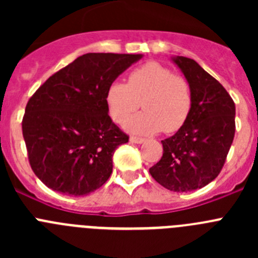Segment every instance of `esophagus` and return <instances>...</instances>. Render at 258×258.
Listing matches in <instances>:
<instances>
[{"mask_svg":"<svg viewBox=\"0 0 258 258\" xmlns=\"http://www.w3.org/2000/svg\"><path fill=\"white\" fill-rule=\"evenodd\" d=\"M131 142H133V143H143V142H145V138H142V137L132 136L131 137Z\"/></svg>","mask_w":258,"mask_h":258,"instance_id":"esophagus-1","label":"esophagus"}]
</instances>
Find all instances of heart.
<instances>
[{
	"mask_svg": "<svg viewBox=\"0 0 258 258\" xmlns=\"http://www.w3.org/2000/svg\"><path fill=\"white\" fill-rule=\"evenodd\" d=\"M106 106L113 121L122 125L140 108L143 111L127 122L137 134L177 132L192 108V89L186 77L169 67L147 61L127 74L126 84L113 81L106 90Z\"/></svg>",
	"mask_w": 258,
	"mask_h": 258,
	"instance_id": "obj_1",
	"label": "heart"
}]
</instances>
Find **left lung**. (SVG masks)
<instances>
[{"instance_id":"obj_1","label":"left lung","mask_w":258,"mask_h":258,"mask_svg":"<svg viewBox=\"0 0 258 258\" xmlns=\"http://www.w3.org/2000/svg\"><path fill=\"white\" fill-rule=\"evenodd\" d=\"M173 61L190 83L192 108L178 132L161 141L163 156L150 174L168 190L187 192L220 174L235 136V103L194 59L177 56Z\"/></svg>"}]
</instances>
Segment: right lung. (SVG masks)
<instances>
[{
	"label": "right lung",
	"mask_w": 258,
	"mask_h": 258,
	"mask_svg": "<svg viewBox=\"0 0 258 258\" xmlns=\"http://www.w3.org/2000/svg\"><path fill=\"white\" fill-rule=\"evenodd\" d=\"M141 54L88 52L50 76L29 98L22 129L32 170L58 192L83 197L112 173L129 136L112 122L106 90Z\"/></svg>",
	"instance_id": "right-lung-1"
}]
</instances>
